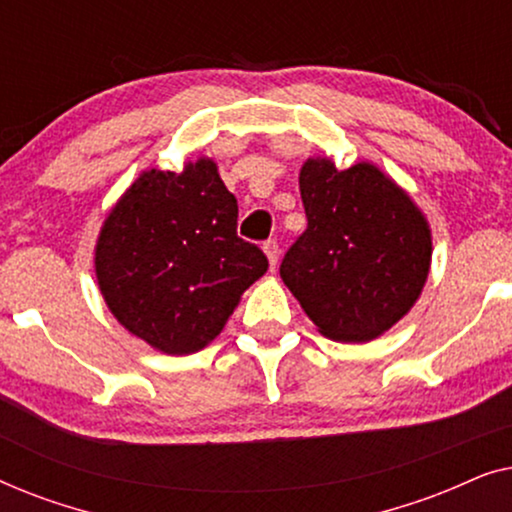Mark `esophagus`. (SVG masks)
Instances as JSON below:
<instances>
[{
    "label": "esophagus",
    "mask_w": 512,
    "mask_h": 512,
    "mask_svg": "<svg viewBox=\"0 0 512 512\" xmlns=\"http://www.w3.org/2000/svg\"><path fill=\"white\" fill-rule=\"evenodd\" d=\"M263 251H265V256H268V261H270V268L275 270L277 268V261H279V244H277V240H268L263 244Z\"/></svg>",
    "instance_id": "obj_1"
}]
</instances>
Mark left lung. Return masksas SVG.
<instances>
[{"label": "left lung", "instance_id": "1", "mask_svg": "<svg viewBox=\"0 0 512 512\" xmlns=\"http://www.w3.org/2000/svg\"><path fill=\"white\" fill-rule=\"evenodd\" d=\"M307 228L279 275L319 333L366 342L415 305L431 268V230L410 195L382 170L310 158L300 170Z\"/></svg>", "mask_w": 512, "mask_h": 512}]
</instances>
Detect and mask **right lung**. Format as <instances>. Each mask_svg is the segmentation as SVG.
Returning a JSON list of instances; mask_svg holds the SVG:
<instances>
[{"instance_id":"1","label":"right lung","mask_w":512,"mask_h":512,"mask_svg":"<svg viewBox=\"0 0 512 512\" xmlns=\"http://www.w3.org/2000/svg\"><path fill=\"white\" fill-rule=\"evenodd\" d=\"M265 270L263 251L237 237V200L209 158L181 174L144 172L109 212L95 247L111 314L172 356L209 345Z\"/></svg>"}]
</instances>
